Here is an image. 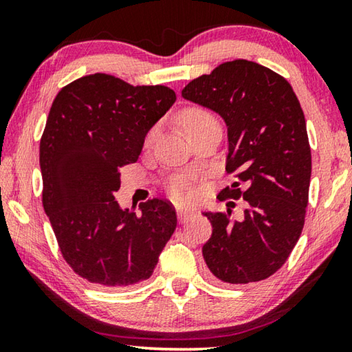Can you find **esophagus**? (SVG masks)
Segmentation results:
<instances>
[{
  "instance_id": "obj_1",
  "label": "esophagus",
  "mask_w": 352,
  "mask_h": 352,
  "mask_svg": "<svg viewBox=\"0 0 352 352\" xmlns=\"http://www.w3.org/2000/svg\"><path fill=\"white\" fill-rule=\"evenodd\" d=\"M177 214H178V219H180V222L183 223V222H186V220H188L189 217H192V214H194V211H186V210H178V211H177Z\"/></svg>"
}]
</instances>
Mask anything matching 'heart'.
Masks as SVG:
<instances>
[{"mask_svg":"<svg viewBox=\"0 0 352 352\" xmlns=\"http://www.w3.org/2000/svg\"><path fill=\"white\" fill-rule=\"evenodd\" d=\"M216 118H214L210 110L204 109V107H189V109L182 113V124L183 127L186 129V132L190 133L192 130L205 126L208 122H214ZM155 135H157V127H152L146 133L144 144L148 146L153 141ZM168 192L174 200L177 201H184L190 197V182L186 177H174L168 182Z\"/></svg>","mask_w":352,"mask_h":352,"instance_id":"b5f03b06","label":"heart"}]
</instances>
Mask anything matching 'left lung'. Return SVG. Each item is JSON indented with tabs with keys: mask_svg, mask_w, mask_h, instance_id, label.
<instances>
[{
	"mask_svg": "<svg viewBox=\"0 0 352 352\" xmlns=\"http://www.w3.org/2000/svg\"><path fill=\"white\" fill-rule=\"evenodd\" d=\"M182 96L225 119L234 182L217 199L245 200L241 222L228 210L205 212L208 269L228 284L262 281L284 265L306 220L312 157L300 100L281 74L243 58L190 80Z\"/></svg>",
	"mask_w": 352,
	"mask_h": 352,
	"instance_id": "left-lung-1",
	"label": "left lung"
}]
</instances>
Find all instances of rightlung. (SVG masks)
Instances as JSON below:
<instances>
[{"label":"right lung","instance_id":"add662e5","mask_svg":"<svg viewBox=\"0 0 352 352\" xmlns=\"http://www.w3.org/2000/svg\"><path fill=\"white\" fill-rule=\"evenodd\" d=\"M175 99L169 87L96 73L65 85L51 105L40 140L41 201L63 259L87 281H146L174 234L170 201L151 199L136 214L122 211L113 194L119 172L138 160L148 129Z\"/></svg>","mask_w":352,"mask_h":352}]
</instances>
